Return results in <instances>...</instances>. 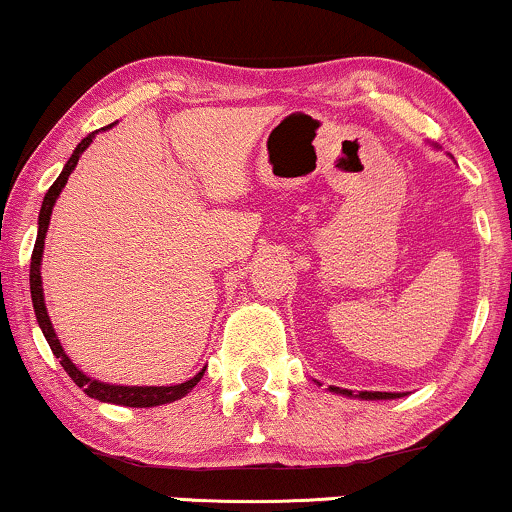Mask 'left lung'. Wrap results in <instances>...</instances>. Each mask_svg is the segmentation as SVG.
Instances as JSON below:
<instances>
[{"label": "left lung", "instance_id": "left-lung-1", "mask_svg": "<svg viewBox=\"0 0 512 512\" xmlns=\"http://www.w3.org/2000/svg\"><path fill=\"white\" fill-rule=\"evenodd\" d=\"M330 391L339 396H353V399H361V401H389V399H399L401 394H396V391H358V394H353L351 389H342V387H330Z\"/></svg>", "mask_w": 512, "mask_h": 512}]
</instances>
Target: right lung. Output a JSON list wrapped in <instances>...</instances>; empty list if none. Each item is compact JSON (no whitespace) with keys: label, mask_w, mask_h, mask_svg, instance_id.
Returning a JSON list of instances; mask_svg holds the SVG:
<instances>
[{"label":"right lung","mask_w":512,"mask_h":512,"mask_svg":"<svg viewBox=\"0 0 512 512\" xmlns=\"http://www.w3.org/2000/svg\"><path fill=\"white\" fill-rule=\"evenodd\" d=\"M111 128V125H109ZM94 135L97 132H90V135L82 140L75 151L71 154V159L66 161V166H63L61 175L56 178V182L52 187H49V192L44 194V201H42V208H40V218H37V239H35V249H33V258H30V296H33V308H35V318H37V325H40V330L44 334V339H47L49 349L56 358H59V363L63 365V370L68 372V377L78 384V387L85 391L87 396H92V399L97 401H104V403H116V406H130V408H151V406H163V403H173L182 399V396H187L189 391L197 387L201 377H204V370L199 372V375H194L192 380L182 382V384H173V387H125V384H109V382H102V380H94V377L85 375L78 365H75L71 358L66 356V351H63V346L59 342V337H56L54 327H52V320H49V313H47V306H44V292H42V254H44V237H47V230H49V218H52V208L56 204V199H59L61 189L66 187L68 178H71V173L78 166L82 151L90 147Z\"/></svg>","instance_id":"add662e5"}]
</instances>
